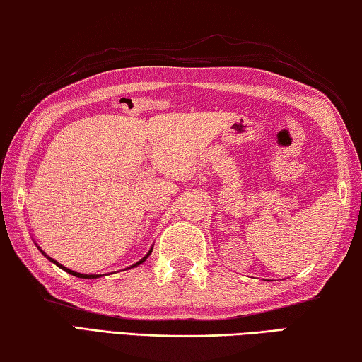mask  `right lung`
I'll return each instance as SVG.
<instances>
[{"instance_id": "1", "label": "right lung", "mask_w": 362, "mask_h": 362, "mask_svg": "<svg viewBox=\"0 0 362 362\" xmlns=\"http://www.w3.org/2000/svg\"><path fill=\"white\" fill-rule=\"evenodd\" d=\"M41 252H42V250H41ZM42 254H45V252H42ZM151 254V250H150V252L148 254H146L145 257H144V259L142 260H140V262H137L136 263V265H132V267H129V268H134V267H137V265H140V263H142V262H145L146 260V257H148ZM46 255V254H45ZM47 257V255H46ZM47 259L49 260H51V262H54L52 259H51V257H47ZM54 263H56V265L57 267H60V268H62V269H65V272L66 273H70V274H73V276H76V278H84V279H95V278H99L100 276V274H81V273H76V272H71V269H69V268H65L64 265H60V263H57V262H54Z\"/></svg>"}]
</instances>
